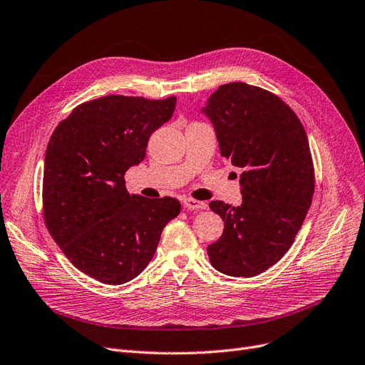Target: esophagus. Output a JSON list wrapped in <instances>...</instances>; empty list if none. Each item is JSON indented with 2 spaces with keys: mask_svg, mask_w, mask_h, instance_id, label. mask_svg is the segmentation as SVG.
I'll return each mask as SVG.
<instances>
[{
  "mask_svg": "<svg viewBox=\"0 0 365 365\" xmlns=\"http://www.w3.org/2000/svg\"><path fill=\"white\" fill-rule=\"evenodd\" d=\"M184 206L187 207V210H196V211H199V210H205L206 203L195 200V199H185L184 200Z\"/></svg>",
  "mask_w": 365,
  "mask_h": 365,
  "instance_id": "1",
  "label": "esophagus"
}]
</instances>
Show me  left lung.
<instances>
[{"mask_svg": "<svg viewBox=\"0 0 365 365\" xmlns=\"http://www.w3.org/2000/svg\"><path fill=\"white\" fill-rule=\"evenodd\" d=\"M200 113L222 158L242 169V205L210 203L224 232L207 255L218 272L251 277L279 262L307 215L315 190L307 135L285 102L240 81L220 86Z\"/></svg>", "mask_w": 365, "mask_h": 365, "instance_id": "8db88e82", "label": "left lung"}]
</instances>
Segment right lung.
<instances>
[{"instance_id":"right-lung-1","label":"right lung","mask_w":365,"mask_h":365,"mask_svg":"<svg viewBox=\"0 0 365 365\" xmlns=\"http://www.w3.org/2000/svg\"><path fill=\"white\" fill-rule=\"evenodd\" d=\"M177 98L110 95L84 102L58 125L44 155L46 225L65 257L93 279L121 285L155 252L177 199L129 195L125 173L145 159L150 135Z\"/></svg>"}]
</instances>
